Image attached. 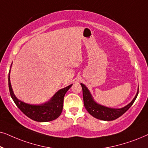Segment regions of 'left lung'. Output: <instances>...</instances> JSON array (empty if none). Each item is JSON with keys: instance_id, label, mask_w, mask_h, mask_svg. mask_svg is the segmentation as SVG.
Wrapping results in <instances>:
<instances>
[{"instance_id": "8db88e82", "label": "left lung", "mask_w": 148, "mask_h": 148, "mask_svg": "<svg viewBox=\"0 0 148 148\" xmlns=\"http://www.w3.org/2000/svg\"><path fill=\"white\" fill-rule=\"evenodd\" d=\"M81 86H82L83 90V98H84L85 108L92 116L102 121H113L122 116L132 106L139 93L138 90L134 99L126 106L123 107L122 108L115 109L108 108V107L101 106V105L97 104L93 100L92 95L86 86L83 84H81Z\"/></svg>"}]
</instances>
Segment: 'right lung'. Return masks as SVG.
<instances>
[{
	"mask_svg": "<svg viewBox=\"0 0 148 148\" xmlns=\"http://www.w3.org/2000/svg\"><path fill=\"white\" fill-rule=\"evenodd\" d=\"M71 86L72 84L58 91L47 103L42 105H31L21 102L16 98L12 90L10 74H9V92L16 106L27 117L38 122H48L57 119L60 116L63 107L64 96Z\"/></svg>",
	"mask_w": 148,
	"mask_h": 148,
	"instance_id": "1",
	"label": "right lung"
}]
</instances>
